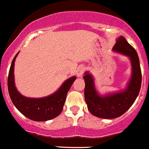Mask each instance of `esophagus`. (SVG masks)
Instances as JSON below:
<instances>
[{"label":"esophagus","instance_id":"obj_1","mask_svg":"<svg viewBox=\"0 0 149 149\" xmlns=\"http://www.w3.org/2000/svg\"><path fill=\"white\" fill-rule=\"evenodd\" d=\"M85 70H86V69H85V67H83V66H81L80 68H79V69L77 70V76H78V77H81L83 74V73L85 72Z\"/></svg>","mask_w":149,"mask_h":149}]
</instances>
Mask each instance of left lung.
Returning a JSON list of instances; mask_svg holds the SVG:
<instances>
[{
    "mask_svg": "<svg viewBox=\"0 0 149 149\" xmlns=\"http://www.w3.org/2000/svg\"><path fill=\"white\" fill-rule=\"evenodd\" d=\"M113 50L130 58L132 75L125 91L106 97H100L95 90L93 77L88 72L83 76L85 80V100L88 109L93 116L101 118H115L122 116L130 109L139 94L142 83L140 61L134 48L124 36L118 39Z\"/></svg>",
    "mask_w": 149,
    "mask_h": 149,
    "instance_id": "obj_1",
    "label": "left lung"
}]
</instances>
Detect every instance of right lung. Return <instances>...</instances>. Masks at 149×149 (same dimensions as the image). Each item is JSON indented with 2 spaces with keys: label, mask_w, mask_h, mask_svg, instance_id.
I'll list each match as a JSON object with an SVG mask.
<instances>
[{
  "label": "right lung",
  "mask_w": 149,
  "mask_h": 149,
  "mask_svg": "<svg viewBox=\"0 0 149 149\" xmlns=\"http://www.w3.org/2000/svg\"><path fill=\"white\" fill-rule=\"evenodd\" d=\"M17 54L18 52L12 61L8 76V90L13 104L22 114L33 121H45L57 117L63 110L66 95L76 77L66 80L58 91L51 96L41 99L27 98L19 94L14 82V66Z\"/></svg>",
  "instance_id": "1"
}]
</instances>
